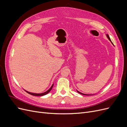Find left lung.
Here are the masks:
<instances>
[{
    "label": "left lung",
    "mask_w": 127,
    "mask_h": 127,
    "mask_svg": "<svg viewBox=\"0 0 127 127\" xmlns=\"http://www.w3.org/2000/svg\"><path fill=\"white\" fill-rule=\"evenodd\" d=\"M106 36H107V38H108V39L111 42V39H110V37H109V35H108V34H106ZM111 43H112V44H113V43H112V42H111ZM77 91V92H78V93H79V94H82V95H88V94H83V93H80V92H79V91Z\"/></svg>",
    "instance_id": "left-lung-1"
}]
</instances>
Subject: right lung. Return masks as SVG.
<instances>
[{"mask_svg":"<svg viewBox=\"0 0 127 127\" xmlns=\"http://www.w3.org/2000/svg\"><path fill=\"white\" fill-rule=\"evenodd\" d=\"M53 84H52V85L51 86V87L50 88H49V90H48L47 91H46L45 92H44V93H39V94H37V93H31V92H28V91H26L28 93H29V94H31V95H33V96H43V95H46V94H47L48 93H49V92L52 90V87H53Z\"/></svg>","mask_w":127,"mask_h":127,"instance_id":"1","label":"right lung"}]
</instances>
